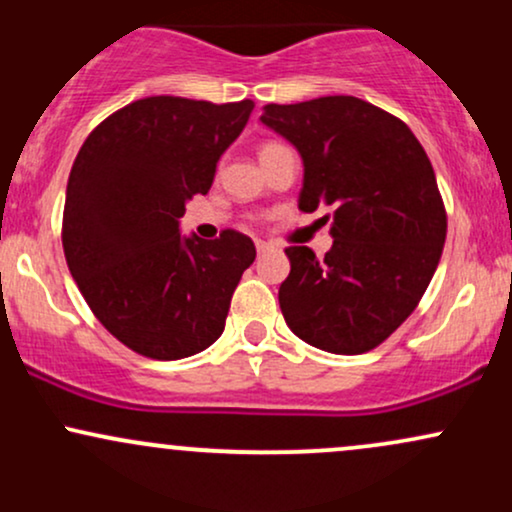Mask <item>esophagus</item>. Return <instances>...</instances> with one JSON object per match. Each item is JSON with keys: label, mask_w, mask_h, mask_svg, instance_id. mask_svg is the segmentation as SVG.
Returning <instances> with one entry per match:
<instances>
[{"label": "esophagus", "mask_w": 512, "mask_h": 512, "mask_svg": "<svg viewBox=\"0 0 512 512\" xmlns=\"http://www.w3.org/2000/svg\"><path fill=\"white\" fill-rule=\"evenodd\" d=\"M255 248H257V255H264V252L269 250V245L264 243V240H255Z\"/></svg>", "instance_id": "esophagus-1"}]
</instances>
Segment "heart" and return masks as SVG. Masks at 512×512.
I'll return each mask as SVG.
<instances>
[{
    "instance_id": "obj_1",
    "label": "heart",
    "mask_w": 512,
    "mask_h": 512,
    "mask_svg": "<svg viewBox=\"0 0 512 512\" xmlns=\"http://www.w3.org/2000/svg\"><path fill=\"white\" fill-rule=\"evenodd\" d=\"M274 149H281V144H276V142H267L262 146V151H260V156H264V154H269V151H274Z\"/></svg>"
}]
</instances>
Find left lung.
Listing matches in <instances>:
<instances>
[{"mask_svg":"<svg viewBox=\"0 0 512 512\" xmlns=\"http://www.w3.org/2000/svg\"><path fill=\"white\" fill-rule=\"evenodd\" d=\"M260 120L303 156L298 207L334 209L322 260L286 248V325L330 354H366L414 313L443 255L448 214L431 161L399 117L354 96L269 103Z\"/></svg>","mask_w":512,"mask_h":512,"instance_id":"1","label":"left lung"}]
</instances>
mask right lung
Segmentation results:
<instances>
[{
	"instance_id": "right-lung-1",
	"label": "right lung",
	"mask_w": 512,
	"mask_h": 512,
	"mask_svg": "<svg viewBox=\"0 0 512 512\" xmlns=\"http://www.w3.org/2000/svg\"><path fill=\"white\" fill-rule=\"evenodd\" d=\"M255 103L151 96L93 129L69 173L62 248L81 296L117 342L156 361L221 337L255 243L226 228L180 238L185 202L207 195L216 163Z\"/></svg>"
}]
</instances>
